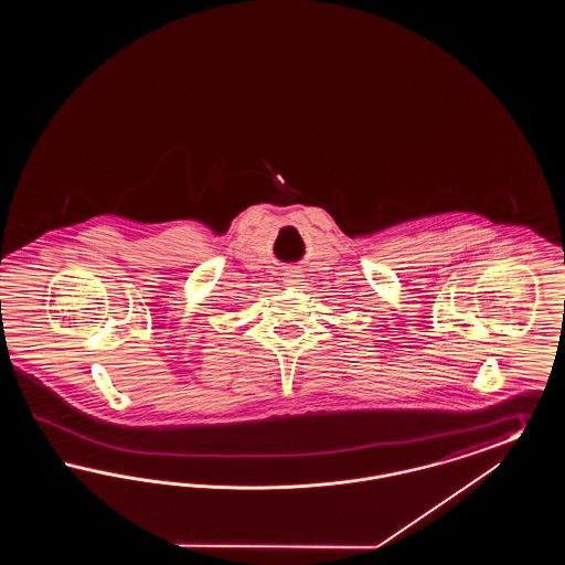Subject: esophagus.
Instances as JSON below:
<instances>
[{"instance_id":"obj_1","label":"esophagus","mask_w":565,"mask_h":565,"mask_svg":"<svg viewBox=\"0 0 565 565\" xmlns=\"http://www.w3.org/2000/svg\"><path fill=\"white\" fill-rule=\"evenodd\" d=\"M290 277H295V275H290Z\"/></svg>"}]
</instances>
